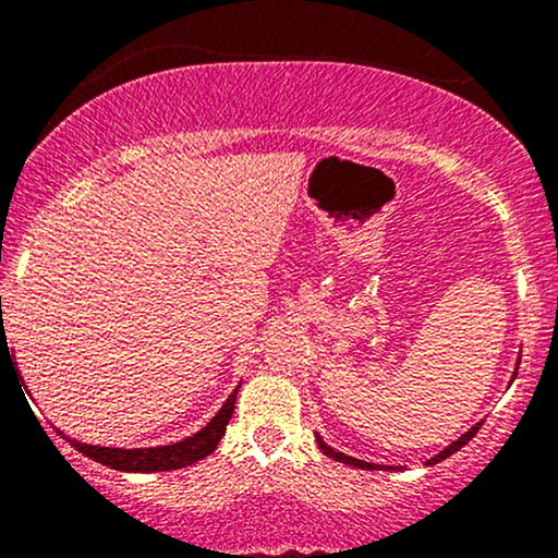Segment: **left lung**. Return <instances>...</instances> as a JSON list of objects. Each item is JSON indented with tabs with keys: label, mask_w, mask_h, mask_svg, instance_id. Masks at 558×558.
<instances>
[{
	"label": "left lung",
	"mask_w": 558,
	"mask_h": 558,
	"mask_svg": "<svg viewBox=\"0 0 558 558\" xmlns=\"http://www.w3.org/2000/svg\"><path fill=\"white\" fill-rule=\"evenodd\" d=\"M480 425H483V422H480ZM480 425H475V427H472V430H470V433H464V435H462V438H459V440H453V444H451V446H448V448H444V451H440V453H438V457H433V459H430V462H427V464H435V462H444V459H446V457H451V453H453V451H459V448H462V446H466V444H470V440H472V438H475V433L480 430ZM317 446H319V448H323V453H325V457L336 459V462H343V464H351V466H360V470H375V466H377V464H373V462H362V459H354V457H345V453H341V451H336V448H330L328 444H323V438H319V435H317Z\"/></svg>",
	"instance_id": "obj_1"
}]
</instances>
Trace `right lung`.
Returning <instances> with one entry per match:
<instances>
[{
	"instance_id": "obj_1",
	"label": "right lung",
	"mask_w": 558,
	"mask_h": 558,
	"mask_svg": "<svg viewBox=\"0 0 558 558\" xmlns=\"http://www.w3.org/2000/svg\"><path fill=\"white\" fill-rule=\"evenodd\" d=\"M235 393L239 388L230 393V399L222 403L220 412L215 414V420L209 422L204 430H198L191 438L181 440V444L172 446H157V448H105V446H88L78 444V440H70L83 457L94 459V462L112 466V470L120 472H168V470H181V466H189L198 462V459L209 457L215 451L220 438L226 435V427L230 417H233L235 409Z\"/></svg>"
}]
</instances>
